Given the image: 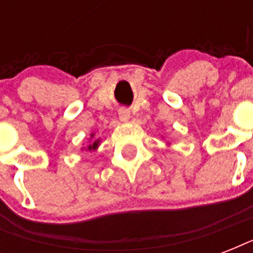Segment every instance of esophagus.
Returning <instances> with one entry per match:
<instances>
[{
	"label": "esophagus",
	"mask_w": 253,
	"mask_h": 253,
	"mask_svg": "<svg viewBox=\"0 0 253 253\" xmlns=\"http://www.w3.org/2000/svg\"><path fill=\"white\" fill-rule=\"evenodd\" d=\"M118 115L121 121L127 122V121L130 119V110H128L127 107H121V109L118 110Z\"/></svg>",
	"instance_id": "esophagus-1"
}]
</instances>
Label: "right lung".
Wrapping results in <instances>:
<instances>
[{"mask_svg":"<svg viewBox=\"0 0 253 253\" xmlns=\"http://www.w3.org/2000/svg\"><path fill=\"white\" fill-rule=\"evenodd\" d=\"M91 136H93V135H91ZM97 147H98V140H95L94 143H93V144H90V146L87 147V150H95V148H97Z\"/></svg>","mask_w":253,"mask_h":253,"instance_id":"1","label":"right lung"}]
</instances>
